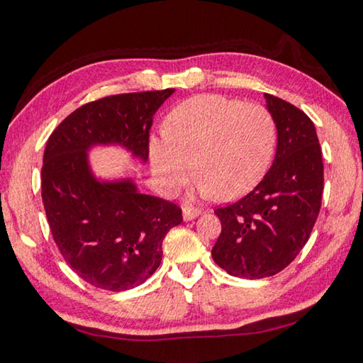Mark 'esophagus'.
Segmentation results:
<instances>
[{
  "instance_id": "esophagus-1",
  "label": "esophagus",
  "mask_w": 363,
  "mask_h": 363,
  "mask_svg": "<svg viewBox=\"0 0 363 363\" xmlns=\"http://www.w3.org/2000/svg\"><path fill=\"white\" fill-rule=\"evenodd\" d=\"M201 214V209L199 208H194L192 204H186L182 209V216H184V220H192L195 219L196 216Z\"/></svg>"
}]
</instances>
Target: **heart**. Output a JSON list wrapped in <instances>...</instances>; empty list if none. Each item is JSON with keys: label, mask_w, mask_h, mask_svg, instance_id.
Listing matches in <instances>:
<instances>
[{"label": "heart", "mask_w": 363, "mask_h": 363, "mask_svg": "<svg viewBox=\"0 0 363 363\" xmlns=\"http://www.w3.org/2000/svg\"><path fill=\"white\" fill-rule=\"evenodd\" d=\"M278 125L267 106L222 95H196L171 111L164 133L150 140V162L162 186L192 174L216 200L249 192L269 168Z\"/></svg>", "instance_id": "b5f03b06"}]
</instances>
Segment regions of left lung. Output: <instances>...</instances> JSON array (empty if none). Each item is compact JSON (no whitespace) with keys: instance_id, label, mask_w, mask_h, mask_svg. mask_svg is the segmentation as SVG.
Instances as JSON below:
<instances>
[{"instance_id":"1","label":"left lung","mask_w":363,"mask_h":363,"mask_svg":"<svg viewBox=\"0 0 363 363\" xmlns=\"http://www.w3.org/2000/svg\"><path fill=\"white\" fill-rule=\"evenodd\" d=\"M265 98L278 125L272 168L241 200L214 209L222 230L211 255L228 274L245 279L274 276L298 255L324 190L322 150L311 118L278 96Z\"/></svg>"}]
</instances>
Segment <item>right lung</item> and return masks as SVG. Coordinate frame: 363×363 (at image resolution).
Masks as SVG:
<instances>
[{
	"instance_id": "right-lung-1",
	"label": "right lung",
	"mask_w": 363,
	"mask_h": 363,
	"mask_svg": "<svg viewBox=\"0 0 363 363\" xmlns=\"http://www.w3.org/2000/svg\"><path fill=\"white\" fill-rule=\"evenodd\" d=\"M174 89L100 98L77 108L49 136L41 195L54 241L74 273L94 287L122 292L159 268L163 240L182 209L136 190L131 181L98 182L87 163L94 144L116 143L143 162L149 133Z\"/></svg>"
}]
</instances>
